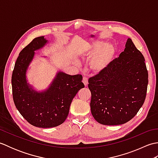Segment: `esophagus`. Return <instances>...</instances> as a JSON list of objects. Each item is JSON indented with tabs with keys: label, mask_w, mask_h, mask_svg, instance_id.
<instances>
[{
	"label": "esophagus",
	"mask_w": 158,
	"mask_h": 158,
	"mask_svg": "<svg viewBox=\"0 0 158 158\" xmlns=\"http://www.w3.org/2000/svg\"><path fill=\"white\" fill-rule=\"evenodd\" d=\"M83 83H84V85H85V86L88 85V77H83Z\"/></svg>",
	"instance_id": "34e87169"
}]
</instances>
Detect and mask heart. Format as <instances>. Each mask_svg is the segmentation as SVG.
<instances>
[{
    "mask_svg": "<svg viewBox=\"0 0 158 158\" xmlns=\"http://www.w3.org/2000/svg\"><path fill=\"white\" fill-rule=\"evenodd\" d=\"M104 43L102 42H96L90 45L87 51L86 58L88 59L98 52L90 62V68L96 73L105 70L111 62L115 53V48L112 45L108 44L102 47Z\"/></svg>",
    "mask_w": 158,
    "mask_h": 158,
    "instance_id": "heart-1",
    "label": "heart"
}]
</instances>
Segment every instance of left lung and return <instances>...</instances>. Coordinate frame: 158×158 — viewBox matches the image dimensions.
I'll list each match as a JSON object with an SVG mask.
<instances>
[{
  "label": "left lung",
  "instance_id": "1",
  "mask_svg": "<svg viewBox=\"0 0 158 158\" xmlns=\"http://www.w3.org/2000/svg\"><path fill=\"white\" fill-rule=\"evenodd\" d=\"M88 83L94 118L103 125L125 123L136 115L145 100L148 71L145 58L127 39L118 58L90 77Z\"/></svg>",
  "mask_w": 158,
  "mask_h": 158
}]
</instances>
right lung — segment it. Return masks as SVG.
<instances>
[{
    "label": "right lung",
    "mask_w": 158,
    "mask_h": 158,
    "mask_svg": "<svg viewBox=\"0 0 158 158\" xmlns=\"http://www.w3.org/2000/svg\"><path fill=\"white\" fill-rule=\"evenodd\" d=\"M47 43L44 36L34 39L17 58L11 77L13 99L17 109L31 125L48 128L62 124L68 117L70 104L79 90L85 87L81 75L59 73L47 91L37 93L28 85L26 72L35 51Z\"/></svg>",
    "instance_id": "right-lung-1"
}]
</instances>
